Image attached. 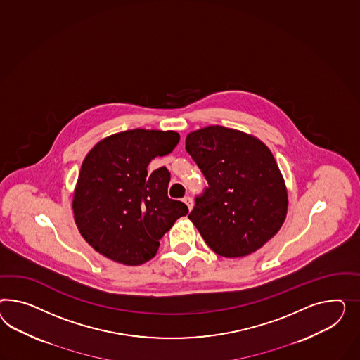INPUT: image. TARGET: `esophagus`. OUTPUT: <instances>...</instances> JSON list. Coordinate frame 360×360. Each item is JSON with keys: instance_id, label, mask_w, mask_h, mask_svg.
Returning a JSON list of instances; mask_svg holds the SVG:
<instances>
[{"instance_id": "obj_1", "label": "esophagus", "mask_w": 360, "mask_h": 360, "mask_svg": "<svg viewBox=\"0 0 360 360\" xmlns=\"http://www.w3.org/2000/svg\"><path fill=\"white\" fill-rule=\"evenodd\" d=\"M184 202H185L186 205L188 207V210L191 211V210H193V207H194V202H193V198L187 195V196H185V198H184Z\"/></svg>"}]
</instances>
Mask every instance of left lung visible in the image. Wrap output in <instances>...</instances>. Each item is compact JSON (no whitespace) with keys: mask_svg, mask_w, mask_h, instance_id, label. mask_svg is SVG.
Here are the masks:
<instances>
[{"mask_svg":"<svg viewBox=\"0 0 360 360\" xmlns=\"http://www.w3.org/2000/svg\"><path fill=\"white\" fill-rule=\"evenodd\" d=\"M186 150L208 184L188 219L214 253L245 257L278 233L287 214V190L262 141L211 126L188 134Z\"/></svg>","mask_w":360,"mask_h":360,"instance_id":"8db88e82","label":"left lung"}]
</instances>
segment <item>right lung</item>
<instances>
[{"instance_id":"1","label":"right lung","mask_w":360,"mask_h":360,"mask_svg":"<svg viewBox=\"0 0 360 360\" xmlns=\"http://www.w3.org/2000/svg\"><path fill=\"white\" fill-rule=\"evenodd\" d=\"M174 131L129 129L106 137L85 157L73 195L78 231L98 253L127 266L155 257L160 240L188 208L167 196L165 166L148 173L155 157L173 152Z\"/></svg>"}]
</instances>
